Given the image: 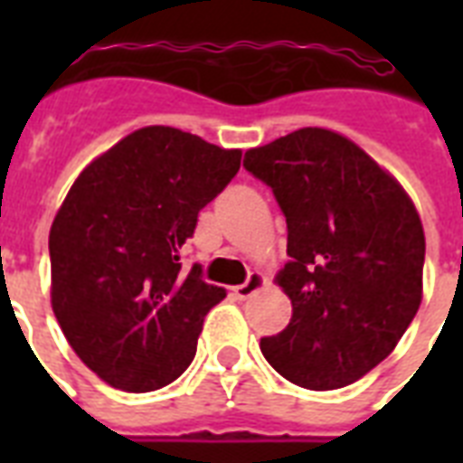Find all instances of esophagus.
<instances>
[{
    "label": "esophagus",
    "instance_id": "1",
    "mask_svg": "<svg viewBox=\"0 0 463 463\" xmlns=\"http://www.w3.org/2000/svg\"><path fill=\"white\" fill-rule=\"evenodd\" d=\"M267 286V279H264V274H260V271H252V274L247 276V281L242 283V286H235V298H240V300H247V298H252L254 293L260 288H264Z\"/></svg>",
    "mask_w": 463,
    "mask_h": 463
}]
</instances>
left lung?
<instances>
[{"label":"left lung","mask_w":463,"mask_h":463,"mask_svg":"<svg viewBox=\"0 0 463 463\" xmlns=\"http://www.w3.org/2000/svg\"><path fill=\"white\" fill-rule=\"evenodd\" d=\"M242 165L271 187L288 225L276 281L293 317L261 353L305 389L360 380L394 351L423 298L425 235L399 182L351 139L305 127L250 148Z\"/></svg>","instance_id":"1"}]
</instances>
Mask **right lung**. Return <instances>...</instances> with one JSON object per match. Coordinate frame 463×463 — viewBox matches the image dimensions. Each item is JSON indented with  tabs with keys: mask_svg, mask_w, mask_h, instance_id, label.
<instances>
[{
	"mask_svg": "<svg viewBox=\"0 0 463 463\" xmlns=\"http://www.w3.org/2000/svg\"><path fill=\"white\" fill-rule=\"evenodd\" d=\"M240 158L175 127H144L69 189L50 228L52 309L76 355L112 387L154 392L194 360L225 290L199 264L182 274V245Z\"/></svg>",
	"mask_w": 463,
	"mask_h": 463,
	"instance_id": "right-lung-1",
	"label": "right lung"
}]
</instances>
